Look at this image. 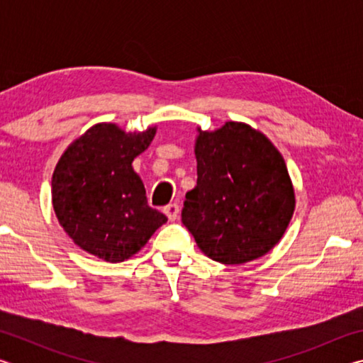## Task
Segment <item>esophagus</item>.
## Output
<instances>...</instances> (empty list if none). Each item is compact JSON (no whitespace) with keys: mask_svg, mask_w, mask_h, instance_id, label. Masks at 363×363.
<instances>
[{"mask_svg":"<svg viewBox=\"0 0 363 363\" xmlns=\"http://www.w3.org/2000/svg\"><path fill=\"white\" fill-rule=\"evenodd\" d=\"M163 211H164V214H167L169 220H176L177 218H179L181 208H179V205H177V203H169V205L164 206Z\"/></svg>","mask_w":363,"mask_h":363,"instance_id":"obj_1","label":"esophagus"}]
</instances>
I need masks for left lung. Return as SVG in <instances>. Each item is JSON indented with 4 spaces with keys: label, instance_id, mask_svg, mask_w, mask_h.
I'll return each instance as SVG.
<instances>
[{
    "label": "left lung",
    "instance_id": "left-lung-1",
    "mask_svg": "<svg viewBox=\"0 0 363 363\" xmlns=\"http://www.w3.org/2000/svg\"><path fill=\"white\" fill-rule=\"evenodd\" d=\"M196 131L199 179L186 194L182 223L210 259L255 261L280 242L296 206L285 160L247 123Z\"/></svg>",
    "mask_w": 363,
    "mask_h": 363
}]
</instances>
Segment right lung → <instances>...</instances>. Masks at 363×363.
<instances>
[{
  "label": "right lung",
  "mask_w": 363,
  "mask_h": 363,
  "mask_svg": "<svg viewBox=\"0 0 363 363\" xmlns=\"http://www.w3.org/2000/svg\"><path fill=\"white\" fill-rule=\"evenodd\" d=\"M157 126L126 133L97 123L77 138L52 173V208L73 243L107 262L139 253L168 218L147 203L133 168L155 138Z\"/></svg>",
  "instance_id": "right-lung-1"
}]
</instances>
